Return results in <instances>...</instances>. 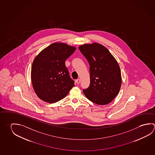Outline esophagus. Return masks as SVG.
Listing matches in <instances>:
<instances>
[{
	"mask_svg": "<svg viewBox=\"0 0 155 155\" xmlns=\"http://www.w3.org/2000/svg\"><path fill=\"white\" fill-rule=\"evenodd\" d=\"M76 82L77 84H79L80 82H81L80 79H76Z\"/></svg>",
	"mask_w": 155,
	"mask_h": 155,
	"instance_id": "1",
	"label": "esophagus"
}]
</instances>
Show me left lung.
I'll list each match as a JSON object with an SVG mask.
<instances>
[{
    "label": "left lung",
    "instance_id": "obj_1",
    "mask_svg": "<svg viewBox=\"0 0 155 155\" xmlns=\"http://www.w3.org/2000/svg\"><path fill=\"white\" fill-rule=\"evenodd\" d=\"M90 66V83L83 90L89 100L98 105L110 103L119 92L122 77L119 65L108 49L98 43L79 47Z\"/></svg>",
    "mask_w": 155,
    "mask_h": 155
}]
</instances>
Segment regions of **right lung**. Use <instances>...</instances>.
Listing matches in <instances>:
<instances>
[{"label":"right lung","mask_w":155,"mask_h":155,"mask_svg":"<svg viewBox=\"0 0 155 155\" xmlns=\"http://www.w3.org/2000/svg\"><path fill=\"white\" fill-rule=\"evenodd\" d=\"M76 49V47L57 42L36 56L31 67V79L36 94L41 100L49 103L57 102L65 97L74 86L65 66V60Z\"/></svg>","instance_id":"obj_1"}]
</instances>
